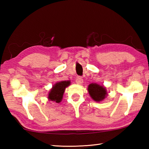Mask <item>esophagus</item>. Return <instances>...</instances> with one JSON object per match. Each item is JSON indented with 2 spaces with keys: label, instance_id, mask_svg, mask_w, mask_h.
I'll use <instances>...</instances> for the list:
<instances>
[{
  "label": "esophagus",
  "instance_id": "obj_1",
  "mask_svg": "<svg viewBox=\"0 0 149 149\" xmlns=\"http://www.w3.org/2000/svg\"><path fill=\"white\" fill-rule=\"evenodd\" d=\"M83 81H84V80H83V78L81 77V76H78L77 77V79H75V82H76V84H79V85L81 84L82 83H83Z\"/></svg>",
  "mask_w": 149,
  "mask_h": 149
}]
</instances>
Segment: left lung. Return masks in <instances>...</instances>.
Returning a JSON list of instances; mask_svg holds the SVG:
<instances>
[{
  "mask_svg": "<svg viewBox=\"0 0 149 149\" xmlns=\"http://www.w3.org/2000/svg\"><path fill=\"white\" fill-rule=\"evenodd\" d=\"M89 95L92 99L96 102L101 101L107 95L105 88L96 84H91L88 87Z\"/></svg>",
  "mask_w": 149,
  "mask_h": 149,
  "instance_id": "obj_1",
  "label": "left lung"
}]
</instances>
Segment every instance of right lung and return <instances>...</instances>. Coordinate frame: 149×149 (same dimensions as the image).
Instances as JSON below:
<instances>
[{
  "instance_id": "1",
  "label": "right lung",
  "mask_w": 149,
  "mask_h": 149,
  "mask_svg": "<svg viewBox=\"0 0 149 149\" xmlns=\"http://www.w3.org/2000/svg\"><path fill=\"white\" fill-rule=\"evenodd\" d=\"M70 84V81H63L58 82L52 87L49 94V99L52 101H55L57 103L60 102L62 99L65 87L69 86Z\"/></svg>"
}]
</instances>
